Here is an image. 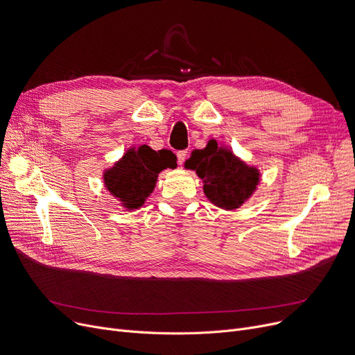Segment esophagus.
<instances>
[{"label":"esophagus","mask_w":355,"mask_h":355,"mask_svg":"<svg viewBox=\"0 0 355 355\" xmlns=\"http://www.w3.org/2000/svg\"><path fill=\"white\" fill-rule=\"evenodd\" d=\"M177 158H178V162L182 165L185 158H187V149H181V151L177 153Z\"/></svg>","instance_id":"obj_1"}]
</instances>
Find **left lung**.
Returning a JSON list of instances; mask_svg holds the SVG:
<instances>
[{
	"label": "left lung",
	"instance_id": "obj_1",
	"mask_svg": "<svg viewBox=\"0 0 355 355\" xmlns=\"http://www.w3.org/2000/svg\"><path fill=\"white\" fill-rule=\"evenodd\" d=\"M185 168L196 170L204 182V193L216 206L233 210L240 207L256 190L259 173L248 166L232 151L220 148L211 139L204 149H196Z\"/></svg>",
	"mask_w": 355,
	"mask_h": 355
}]
</instances>
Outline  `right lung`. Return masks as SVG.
Instances as JSON below:
<instances>
[{"label": "right lung", "instance_id": "add662e5", "mask_svg": "<svg viewBox=\"0 0 355 355\" xmlns=\"http://www.w3.org/2000/svg\"><path fill=\"white\" fill-rule=\"evenodd\" d=\"M175 155L166 149L154 151L148 145L130 148L105 173L106 189L129 210L141 207L153 193L158 174L165 168H175Z\"/></svg>", "mask_w": 355, "mask_h": 355}]
</instances>
